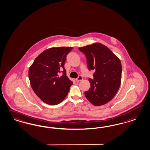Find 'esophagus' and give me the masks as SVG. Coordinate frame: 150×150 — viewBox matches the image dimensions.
<instances>
[{
	"label": "esophagus",
	"instance_id": "esophagus-1",
	"mask_svg": "<svg viewBox=\"0 0 150 150\" xmlns=\"http://www.w3.org/2000/svg\"><path fill=\"white\" fill-rule=\"evenodd\" d=\"M83 78L81 76H79L78 78L77 79H76V81L77 82H79V81H81V80H83Z\"/></svg>",
	"mask_w": 150,
	"mask_h": 150
}]
</instances>
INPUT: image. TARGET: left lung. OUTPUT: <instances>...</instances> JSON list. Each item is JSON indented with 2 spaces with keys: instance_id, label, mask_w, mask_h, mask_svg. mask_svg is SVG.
I'll return each instance as SVG.
<instances>
[{
  "instance_id": "obj_1",
  "label": "left lung",
  "mask_w": 150,
  "mask_h": 150,
  "mask_svg": "<svg viewBox=\"0 0 150 150\" xmlns=\"http://www.w3.org/2000/svg\"><path fill=\"white\" fill-rule=\"evenodd\" d=\"M79 49L86 56L88 70L95 71L93 78L88 79L91 88L85 92L86 98L95 106L109 103L121 84L122 67L120 59L108 47L99 42Z\"/></svg>"
}]
</instances>
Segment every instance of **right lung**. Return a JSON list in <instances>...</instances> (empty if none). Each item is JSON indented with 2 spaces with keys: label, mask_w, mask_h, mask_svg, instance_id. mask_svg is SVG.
Returning a JSON list of instances; mask_svg holds the SVG:
<instances>
[{
  "label": "right lung",
  "mask_w": 150,
  "mask_h": 150,
  "mask_svg": "<svg viewBox=\"0 0 150 150\" xmlns=\"http://www.w3.org/2000/svg\"><path fill=\"white\" fill-rule=\"evenodd\" d=\"M72 47H52L41 53L29 70L31 88L42 101L51 105L65 98L72 82L64 67L67 56Z\"/></svg>",
  "instance_id": "1"
}]
</instances>
